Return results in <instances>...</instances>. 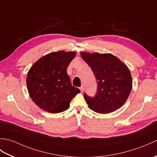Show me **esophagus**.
<instances>
[{
	"label": "esophagus",
	"instance_id": "obj_1",
	"mask_svg": "<svg viewBox=\"0 0 157 157\" xmlns=\"http://www.w3.org/2000/svg\"><path fill=\"white\" fill-rule=\"evenodd\" d=\"M79 89H80V90H81V92H83V91H84V86H82L80 88H79Z\"/></svg>",
	"mask_w": 157,
	"mask_h": 157
}]
</instances>
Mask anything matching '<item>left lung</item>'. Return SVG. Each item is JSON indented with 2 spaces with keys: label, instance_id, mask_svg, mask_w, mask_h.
I'll list each match as a JSON object with an SVG mask.
<instances>
[{
  "label": "left lung",
  "instance_id": "1",
  "mask_svg": "<svg viewBox=\"0 0 157 157\" xmlns=\"http://www.w3.org/2000/svg\"><path fill=\"white\" fill-rule=\"evenodd\" d=\"M97 82V92L91 97L84 94L88 106L98 113H109L121 107L131 92L132 78L129 69L111 54L81 52Z\"/></svg>",
  "mask_w": 157,
  "mask_h": 157
}]
</instances>
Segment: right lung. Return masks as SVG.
Returning a JSON list of instances; mask_svg holds the SVG:
<instances>
[{
  "instance_id": "add662e5",
  "label": "right lung",
  "mask_w": 157,
  "mask_h": 157,
  "mask_svg": "<svg viewBox=\"0 0 157 157\" xmlns=\"http://www.w3.org/2000/svg\"><path fill=\"white\" fill-rule=\"evenodd\" d=\"M75 56L74 52L58 51L46 55L36 61L27 75L28 92L40 108L48 113L67 109L79 89L71 85L67 69Z\"/></svg>"
}]
</instances>
